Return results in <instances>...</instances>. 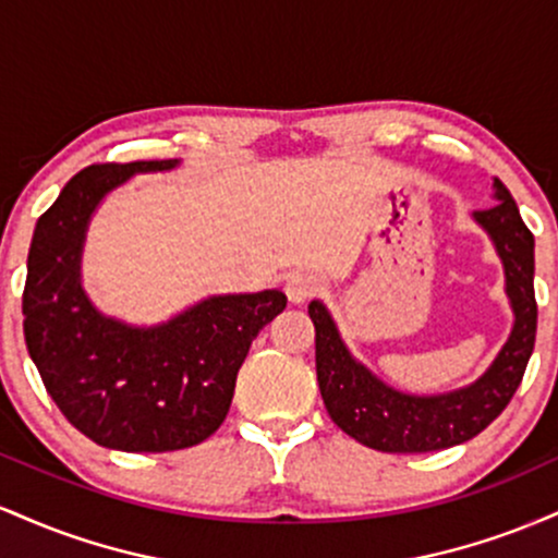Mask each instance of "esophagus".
Masks as SVG:
<instances>
[{
    "label": "esophagus",
    "mask_w": 558,
    "mask_h": 558,
    "mask_svg": "<svg viewBox=\"0 0 558 558\" xmlns=\"http://www.w3.org/2000/svg\"><path fill=\"white\" fill-rule=\"evenodd\" d=\"M319 288H323V283H319L317 275L293 272V275H288V280H286V296L291 304H304L306 299L317 296Z\"/></svg>",
    "instance_id": "esophagus-1"
}]
</instances>
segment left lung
Listing matches in <instances>:
<instances>
[{
  "mask_svg": "<svg viewBox=\"0 0 558 558\" xmlns=\"http://www.w3.org/2000/svg\"><path fill=\"white\" fill-rule=\"evenodd\" d=\"M498 202L477 209L475 220L490 233L504 259L506 293L514 328L490 369L470 388L444 396H409L393 390L351 360L336 325L319 301L310 304L315 323L317 383L330 420L360 444L386 453H425L464 444L483 433L520 388L535 345V239L524 226L509 189L493 181Z\"/></svg>",
  "mask_w": 558,
  "mask_h": 558,
  "instance_id": "left-lung-1",
  "label": "left lung"
}]
</instances>
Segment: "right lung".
<instances>
[{"label": "right lung", "instance_id": "add662e5", "mask_svg": "<svg viewBox=\"0 0 558 558\" xmlns=\"http://www.w3.org/2000/svg\"><path fill=\"white\" fill-rule=\"evenodd\" d=\"M178 159L88 165L38 217L23 291V332L44 388L73 427L118 451L159 453L202 444L226 420L235 375L286 293L213 296L159 328L101 317L81 288L88 217L133 172Z\"/></svg>", "mask_w": 558, "mask_h": 558}]
</instances>
